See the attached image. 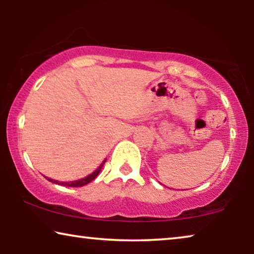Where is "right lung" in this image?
Instances as JSON below:
<instances>
[{
	"label": "right lung",
	"instance_id": "right-lung-1",
	"mask_svg": "<svg viewBox=\"0 0 254 254\" xmlns=\"http://www.w3.org/2000/svg\"><path fill=\"white\" fill-rule=\"evenodd\" d=\"M105 162H106V161H104V162L102 163V165H100L99 168L97 169L95 172H92L90 176L85 177V178H83V179L75 180V182H69V183H61V182H60V183H59L58 180H53V179H50V178H47V179L50 180V182H52V183L59 184V185H62V186H68V187H81V186H84V185H86V184H89L90 182H92V180L95 179L97 176H98V173L100 172V170H102L103 165L105 164Z\"/></svg>",
	"mask_w": 254,
	"mask_h": 254
}]
</instances>
